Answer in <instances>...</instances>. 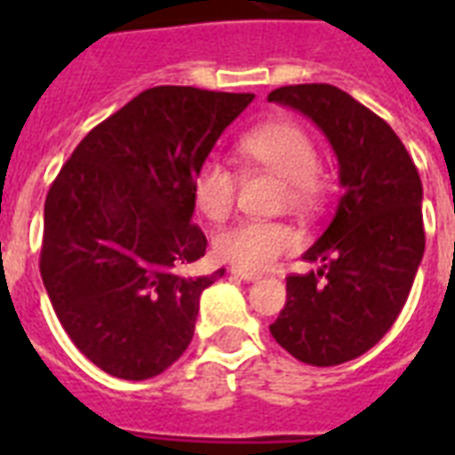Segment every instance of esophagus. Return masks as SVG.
<instances>
[{
    "label": "esophagus",
    "instance_id": "1",
    "mask_svg": "<svg viewBox=\"0 0 455 455\" xmlns=\"http://www.w3.org/2000/svg\"><path fill=\"white\" fill-rule=\"evenodd\" d=\"M231 274L235 278H241V281H257V278L262 276L259 271H250V269H241V267H231Z\"/></svg>",
    "mask_w": 455,
    "mask_h": 455
}]
</instances>
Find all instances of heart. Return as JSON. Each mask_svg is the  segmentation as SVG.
<instances>
[{"instance_id": "1", "label": "heart", "mask_w": 455, "mask_h": 455, "mask_svg": "<svg viewBox=\"0 0 455 455\" xmlns=\"http://www.w3.org/2000/svg\"><path fill=\"white\" fill-rule=\"evenodd\" d=\"M238 153L245 163L276 174L285 181L283 203L311 212L321 203L323 184L318 177V146L302 124L278 120L257 127L241 139ZM193 203L203 217L221 221L234 210L238 177L217 157H207L193 174ZM299 245L298 231L283 221L245 220L214 235V255L241 269H267L278 257Z\"/></svg>"}]
</instances>
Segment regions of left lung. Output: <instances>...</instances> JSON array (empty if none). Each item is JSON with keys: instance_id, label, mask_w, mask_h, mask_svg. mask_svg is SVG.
<instances>
[{"instance_id": "8db88e82", "label": "left lung", "mask_w": 455, "mask_h": 455, "mask_svg": "<svg viewBox=\"0 0 455 455\" xmlns=\"http://www.w3.org/2000/svg\"><path fill=\"white\" fill-rule=\"evenodd\" d=\"M269 101L316 123L345 188L331 227L304 252L321 269L285 278L269 331L295 359L338 366L378 345L402 314L425 252L423 184L395 130L342 89L291 84Z\"/></svg>"}]
</instances>
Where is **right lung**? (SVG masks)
<instances>
[{"instance_id":"add662e5","label":"right lung","mask_w":455,"mask_h":455,"mask_svg":"<svg viewBox=\"0 0 455 455\" xmlns=\"http://www.w3.org/2000/svg\"><path fill=\"white\" fill-rule=\"evenodd\" d=\"M255 94L153 87L96 124L53 179L39 271L68 338L94 366L148 380L186 352L210 276L191 221L193 174Z\"/></svg>"}]
</instances>
